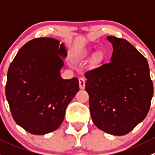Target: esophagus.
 Wrapping results in <instances>:
<instances>
[{
  "label": "esophagus",
  "mask_w": 155,
  "mask_h": 155,
  "mask_svg": "<svg viewBox=\"0 0 155 155\" xmlns=\"http://www.w3.org/2000/svg\"><path fill=\"white\" fill-rule=\"evenodd\" d=\"M79 87L80 89H84L85 87V81L83 78H79Z\"/></svg>",
  "instance_id": "1"
}]
</instances>
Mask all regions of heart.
Listing matches in <instances>:
<instances>
[{
	"instance_id": "heart-1",
	"label": "heart",
	"mask_w": 155,
	"mask_h": 155,
	"mask_svg": "<svg viewBox=\"0 0 155 155\" xmlns=\"http://www.w3.org/2000/svg\"><path fill=\"white\" fill-rule=\"evenodd\" d=\"M94 51L93 49H87V50H84V51H80L79 52V54H77L76 55V59L77 60H83V59L87 58L90 56H91L93 54ZM104 54H103L101 51H98L95 54L94 57V61L95 63L99 64L104 60Z\"/></svg>"
}]
</instances>
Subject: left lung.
<instances>
[{
	"label": "left lung",
	"mask_w": 155,
	"mask_h": 155,
	"mask_svg": "<svg viewBox=\"0 0 155 155\" xmlns=\"http://www.w3.org/2000/svg\"><path fill=\"white\" fill-rule=\"evenodd\" d=\"M111 63L85 73V91L94 124L115 136L125 135L144 120L153 83L144 56L124 39L108 36Z\"/></svg>",
	"instance_id": "8db88e82"
}]
</instances>
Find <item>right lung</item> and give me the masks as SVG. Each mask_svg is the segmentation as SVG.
<instances>
[{
	"label": "right lung",
	"mask_w": 155,
	"mask_h": 155,
	"mask_svg": "<svg viewBox=\"0 0 155 155\" xmlns=\"http://www.w3.org/2000/svg\"><path fill=\"white\" fill-rule=\"evenodd\" d=\"M67 56L63 43L42 37L25 43L10 64L6 97L16 124L31 134L44 135L57 130L79 91L77 78L61 76Z\"/></svg>",
	"instance_id": "obj_1"
}]
</instances>
